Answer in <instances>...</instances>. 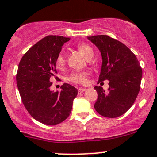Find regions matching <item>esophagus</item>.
Returning <instances> with one entry per match:
<instances>
[{
	"label": "esophagus",
	"instance_id": "1",
	"mask_svg": "<svg viewBox=\"0 0 157 157\" xmlns=\"http://www.w3.org/2000/svg\"><path fill=\"white\" fill-rule=\"evenodd\" d=\"M87 89L86 88H79L78 89V93L79 94H81V93H83L84 91H85Z\"/></svg>",
	"mask_w": 157,
	"mask_h": 157
}]
</instances>
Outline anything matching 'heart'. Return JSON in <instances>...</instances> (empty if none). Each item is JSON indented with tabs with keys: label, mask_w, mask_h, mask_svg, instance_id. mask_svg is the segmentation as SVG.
<instances>
[{
	"label": "heart",
	"mask_w": 157,
	"mask_h": 157,
	"mask_svg": "<svg viewBox=\"0 0 157 157\" xmlns=\"http://www.w3.org/2000/svg\"><path fill=\"white\" fill-rule=\"evenodd\" d=\"M77 49L81 52L83 56L87 59H90L94 55V51L91 46L86 44H80L77 45ZM66 57L63 52H61L56 59V66L58 68H62L65 65ZM68 80L74 84H85L87 82V73L84 71L73 72L68 77Z\"/></svg>",
	"instance_id": "b5f03b06"
}]
</instances>
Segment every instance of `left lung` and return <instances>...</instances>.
Returning a JSON list of instances; mask_svg holds the SVG:
<instances>
[{
	"mask_svg": "<svg viewBox=\"0 0 157 157\" xmlns=\"http://www.w3.org/2000/svg\"><path fill=\"white\" fill-rule=\"evenodd\" d=\"M101 56L98 82L109 80L108 91L95 86L98 99L94 107L100 115L116 118L132 106L140 90L142 70L136 56L126 45L107 35L87 36Z\"/></svg>",
	"mask_w": 157,
	"mask_h": 157,
	"instance_id": "left-lung-1",
	"label": "left lung"
}]
</instances>
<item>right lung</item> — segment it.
Returning a JSON list of instances; mask_svg holds the SVG:
<instances>
[{
    "mask_svg": "<svg viewBox=\"0 0 157 157\" xmlns=\"http://www.w3.org/2000/svg\"><path fill=\"white\" fill-rule=\"evenodd\" d=\"M70 38L48 36L22 56L16 75L17 87L31 117L46 125H56L70 116L77 89L63 84L61 91H52L50 80L56 77V59Z\"/></svg>",
    "mask_w": 157,
    "mask_h": 157,
    "instance_id": "1",
    "label": "right lung"
}]
</instances>
